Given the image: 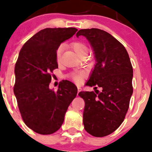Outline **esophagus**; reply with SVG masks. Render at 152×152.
I'll return each instance as SVG.
<instances>
[{
    "label": "esophagus",
    "mask_w": 152,
    "mask_h": 152,
    "mask_svg": "<svg viewBox=\"0 0 152 152\" xmlns=\"http://www.w3.org/2000/svg\"><path fill=\"white\" fill-rule=\"evenodd\" d=\"M80 91H81V88H80V87H78V88H77V94L79 93Z\"/></svg>",
    "instance_id": "34e87169"
}]
</instances>
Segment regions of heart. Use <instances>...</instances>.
Returning <instances> with one entry per match:
<instances>
[{
	"label": "heart",
	"mask_w": 152,
	"mask_h": 152,
	"mask_svg": "<svg viewBox=\"0 0 152 152\" xmlns=\"http://www.w3.org/2000/svg\"><path fill=\"white\" fill-rule=\"evenodd\" d=\"M63 45H61L56 50V59L58 61L60 60V56H61V53L62 52V50H63ZM72 48H73L75 52L79 56H80L83 53H87L88 52V48L87 47V45L83 43V42H75L72 43ZM85 76V73L83 71H80V72H75L71 73L70 77L72 79L74 80L75 82H76L77 83H80L82 82V80H83V77Z\"/></svg>",
	"instance_id": "1"
}]
</instances>
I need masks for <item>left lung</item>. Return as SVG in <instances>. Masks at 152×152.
Instances as JSON below:
<instances>
[{
  "label": "left lung",
  "mask_w": 152,
  "mask_h": 152,
  "mask_svg": "<svg viewBox=\"0 0 152 152\" xmlns=\"http://www.w3.org/2000/svg\"><path fill=\"white\" fill-rule=\"evenodd\" d=\"M80 35L89 41L96 62L87 86L102 90L96 94L86 91L78 94L85 102L83 124L92 136H107L121 125L129 109L133 93L132 66L124 45L104 30L82 29L76 34Z\"/></svg>",
  "instance_id": "1"
}]
</instances>
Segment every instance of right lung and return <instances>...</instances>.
Returning <instances> with one entry per match:
<instances>
[{"label":"right lung","instance_id":"right-lung-1","mask_svg":"<svg viewBox=\"0 0 152 152\" xmlns=\"http://www.w3.org/2000/svg\"><path fill=\"white\" fill-rule=\"evenodd\" d=\"M77 31L75 28H45L23 45L15 66L14 94L25 124L35 132L51 134L60 129L77 89L65 80L55 92L49 88L58 68L56 50Z\"/></svg>","mask_w":152,"mask_h":152}]
</instances>
